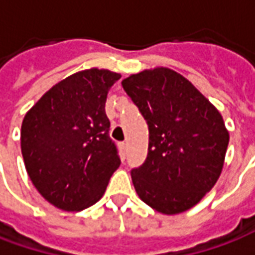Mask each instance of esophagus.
<instances>
[{
    "label": "esophagus",
    "instance_id": "esophagus-1",
    "mask_svg": "<svg viewBox=\"0 0 255 255\" xmlns=\"http://www.w3.org/2000/svg\"><path fill=\"white\" fill-rule=\"evenodd\" d=\"M120 149H122L123 153H126V151H127V143H126V142H122V143H120Z\"/></svg>",
    "mask_w": 255,
    "mask_h": 255
}]
</instances>
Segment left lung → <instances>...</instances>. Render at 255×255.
<instances>
[{"label": "left lung", "mask_w": 255, "mask_h": 255, "mask_svg": "<svg viewBox=\"0 0 255 255\" xmlns=\"http://www.w3.org/2000/svg\"><path fill=\"white\" fill-rule=\"evenodd\" d=\"M122 84L149 127L147 157L131 171L133 187L160 213L186 212L221 173L230 142L223 117L169 68L135 73Z\"/></svg>", "instance_id": "left-lung-1"}]
</instances>
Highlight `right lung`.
Returning <instances> with one entry per match:
<instances>
[{"mask_svg": "<svg viewBox=\"0 0 255 255\" xmlns=\"http://www.w3.org/2000/svg\"><path fill=\"white\" fill-rule=\"evenodd\" d=\"M120 79L106 69L73 73L27 112L21 154L31 182L56 208L78 212L98 202L120 166L105 113L108 93Z\"/></svg>", "mask_w": 255, "mask_h": 255, "instance_id": "obj_1", "label": "right lung"}]
</instances>
